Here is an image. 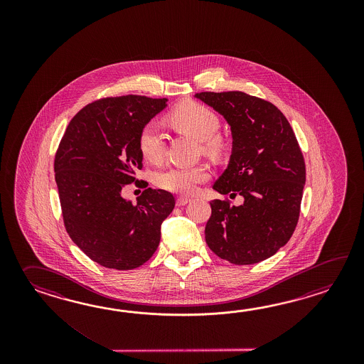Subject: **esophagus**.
Listing matches in <instances>:
<instances>
[{"instance_id": "34e87169", "label": "esophagus", "mask_w": 364, "mask_h": 364, "mask_svg": "<svg viewBox=\"0 0 364 364\" xmlns=\"http://www.w3.org/2000/svg\"><path fill=\"white\" fill-rule=\"evenodd\" d=\"M190 200H191V199L187 198V196H179V198H177L176 204H177V207H183V205H186Z\"/></svg>"}]
</instances>
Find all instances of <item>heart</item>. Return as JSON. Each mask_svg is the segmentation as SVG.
<instances>
[{
  "mask_svg": "<svg viewBox=\"0 0 364 364\" xmlns=\"http://www.w3.org/2000/svg\"><path fill=\"white\" fill-rule=\"evenodd\" d=\"M165 121L174 130L201 141L204 154L213 157L224 155L228 143L224 136L217 132L220 129V118L208 107L196 101H183L171 109L165 117ZM138 147L147 161L159 163L165 154L163 132L155 124H146L140 130ZM208 178V169L203 165L171 166L156 174V185L171 193L190 195Z\"/></svg>",
  "mask_w": 364,
  "mask_h": 364,
  "instance_id": "obj_1",
  "label": "heart"
}]
</instances>
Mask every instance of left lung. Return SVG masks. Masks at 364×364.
Masks as SVG:
<instances>
[{"label": "left lung", "mask_w": 364, "mask_h": 364, "mask_svg": "<svg viewBox=\"0 0 364 364\" xmlns=\"http://www.w3.org/2000/svg\"><path fill=\"white\" fill-rule=\"evenodd\" d=\"M230 124V161L213 188L240 193L242 205L210 201L205 242L218 257L237 265L263 262L291 238L298 224L306 165L287 117L269 101L240 91L200 92Z\"/></svg>", "instance_id": "1"}]
</instances>
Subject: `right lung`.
Wrapping results in <instances>:
<instances>
[{
  "mask_svg": "<svg viewBox=\"0 0 364 364\" xmlns=\"http://www.w3.org/2000/svg\"><path fill=\"white\" fill-rule=\"evenodd\" d=\"M166 99L127 95L104 97L70 121L55 157V178L65 229L91 260L129 271L148 262L160 243L161 224L174 196L146 188L136 203L122 198L143 168L139 132L166 107Z\"/></svg>",
  "mask_w": 364,
  "mask_h": 364,
  "instance_id": "obj_1",
  "label": "right lung"
}]
</instances>
